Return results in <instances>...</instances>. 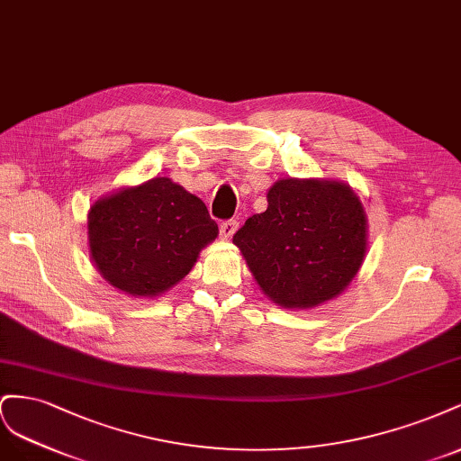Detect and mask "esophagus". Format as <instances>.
I'll list each match as a JSON object with an SVG mask.
<instances>
[{"label":"esophagus","mask_w":461,"mask_h":461,"mask_svg":"<svg viewBox=\"0 0 461 461\" xmlns=\"http://www.w3.org/2000/svg\"><path fill=\"white\" fill-rule=\"evenodd\" d=\"M238 228H240L238 220H226V221L220 223V235L223 240H230Z\"/></svg>","instance_id":"1"}]
</instances>
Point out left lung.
<instances>
[{
	"label": "left lung",
	"mask_w": 461,
	"mask_h": 461,
	"mask_svg": "<svg viewBox=\"0 0 461 461\" xmlns=\"http://www.w3.org/2000/svg\"><path fill=\"white\" fill-rule=\"evenodd\" d=\"M267 199L265 212L233 235L262 292L284 309H312L338 297L366 251L359 196L339 181L287 177Z\"/></svg>",
	"instance_id": "obj_1"
}]
</instances>
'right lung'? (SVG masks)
<instances>
[{
	"instance_id": "obj_1",
	"label": "right lung",
	"mask_w": 461,
	"mask_h": 461,
	"mask_svg": "<svg viewBox=\"0 0 461 461\" xmlns=\"http://www.w3.org/2000/svg\"><path fill=\"white\" fill-rule=\"evenodd\" d=\"M216 235L204 203L169 177L102 196L88 212L92 260L104 280L133 297L174 287Z\"/></svg>"
}]
</instances>
